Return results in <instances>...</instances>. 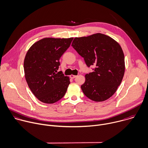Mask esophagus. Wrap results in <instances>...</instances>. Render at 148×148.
I'll return each instance as SVG.
<instances>
[{"label":"esophagus","mask_w":148,"mask_h":148,"mask_svg":"<svg viewBox=\"0 0 148 148\" xmlns=\"http://www.w3.org/2000/svg\"><path fill=\"white\" fill-rule=\"evenodd\" d=\"M76 75H71V76H70V77H71V78H72V79H74V78H75V77H76Z\"/></svg>","instance_id":"esophagus-1"}]
</instances>
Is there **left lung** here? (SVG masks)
<instances>
[{"label": "left lung", "instance_id": "1", "mask_svg": "<svg viewBox=\"0 0 148 148\" xmlns=\"http://www.w3.org/2000/svg\"><path fill=\"white\" fill-rule=\"evenodd\" d=\"M72 46L84 60L88 67L95 65V71L85 75L81 86L84 95L101 102L116 91L125 72L124 54L120 45L111 37L96 33L75 37Z\"/></svg>", "mask_w": 148, "mask_h": 148}]
</instances>
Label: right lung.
Masks as SVG:
<instances>
[{"mask_svg": "<svg viewBox=\"0 0 148 148\" xmlns=\"http://www.w3.org/2000/svg\"><path fill=\"white\" fill-rule=\"evenodd\" d=\"M73 38H44L32 45L26 53L24 71L33 95L41 102L53 104L65 95L70 79L57 70L60 59Z\"/></svg>", "mask_w": 148, "mask_h": 148, "instance_id": "obj_1", "label": "right lung"}]
</instances>
